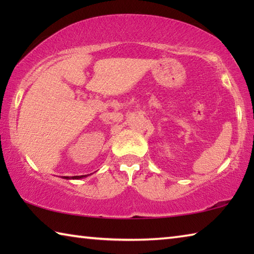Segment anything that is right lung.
Returning <instances> with one entry per match:
<instances>
[{
    "label": "right lung",
    "mask_w": 254,
    "mask_h": 254,
    "mask_svg": "<svg viewBox=\"0 0 254 254\" xmlns=\"http://www.w3.org/2000/svg\"><path fill=\"white\" fill-rule=\"evenodd\" d=\"M84 177H86V175L85 176H74V177H71V178H69V177H64V178H66V179H80V178H84Z\"/></svg>",
    "instance_id": "obj_1"
}]
</instances>
